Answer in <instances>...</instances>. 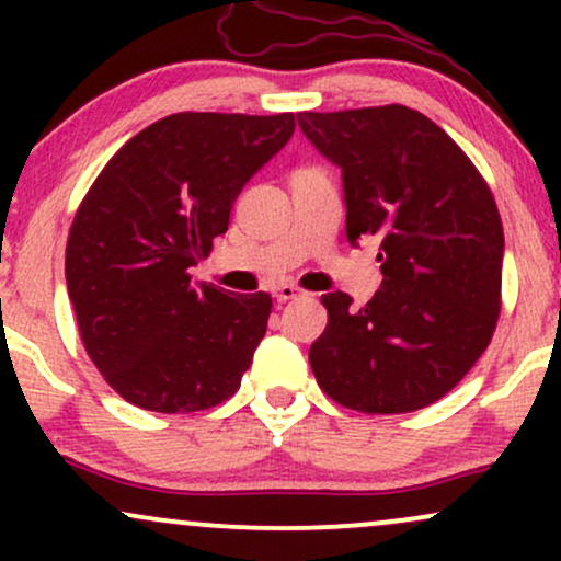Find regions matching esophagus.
<instances>
[{"mask_svg": "<svg viewBox=\"0 0 561 561\" xmlns=\"http://www.w3.org/2000/svg\"><path fill=\"white\" fill-rule=\"evenodd\" d=\"M298 295H302V289L295 287V285H279V287H274V298L279 300V302L295 300V298H298Z\"/></svg>", "mask_w": 561, "mask_h": 561, "instance_id": "obj_1", "label": "esophagus"}]
</instances>
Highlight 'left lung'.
<instances>
[{"label": "left lung", "mask_w": 561, "mask_h": 561, "mask_svg": "<svg viewBox=\"0 0 561 561\" xmlns=\"http://www.w3.org/2000/svg\"><path fill=\"white\" fill-rule=\"evenodd\" d=\"M343 169L345 234L377 237L382 287L366 306L327 293L311 345L319 388L362 414L440 401L491 345L501 313L504 227L491 186L427 115L403 105L298 113Z\"/></svg>", "instance_id": "obj_1"}]
</instances>
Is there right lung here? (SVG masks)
Instances as JSON below:
<instances>
[{
	"mask_svg": "<svg viewBox=\"0 0 561 561\" xmlns=\"http://www.w3.org/2000/svg\"><path fill=\"white\" fill-rule=\"evenodd\" d=\"M295 115L173 113L141 128L89 186L66 244L81 343L105 382L158 414L214 409L240 390L272 295L192 285L244 182Z\"/></svg>",
	"mask_w": 561,
	"mask_h": 561,
	"instance_id": "1",
	"label": "right lung"
}]
</instances>
